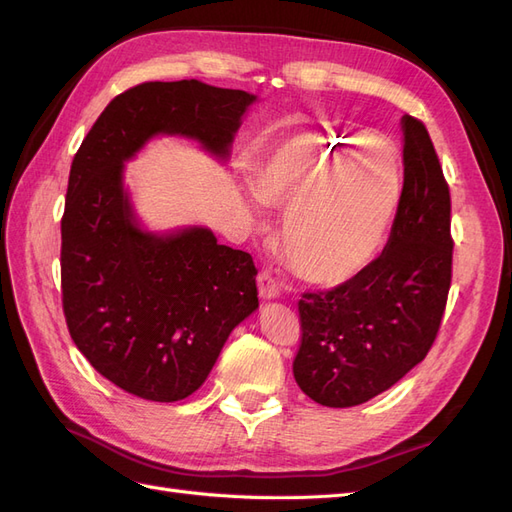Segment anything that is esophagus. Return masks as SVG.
<instances>
[{
	"label": "esophagus",
	"instance_id": "obj_1",
	"mask_svg": "<svg viewBox=\"0 0 512 512\" xmlns=\"http://www.w3.org/2000/svg\"><path fill=\"white\" fill-rule=\"evenodd\" d=\"M258 294L262 299H277L280 297V284L273 277L271 271H260L258 275Z\"/></svg>",
	"mask_w": 512,
	"mask_h": 512
}]
</instances>
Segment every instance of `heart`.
<instances>
[{
	"instance_id": "heart-1",
	"label": "heart",
	"mask_w": 512,
	"mask_h": 512,
	"mask_svg": "<svg viewBox=\"0 0 512 512\" xmlns=\"http://www.w3.org/2000/svg\"><path fill=\"white\" fill-rule=\"evenodd\" d=\"M252 190L262 203L286 205L288 267L309 284L342 286L382 250L401 200V162L382 138L314 126L267 153Z\"/></svg>"
}]
</instances>
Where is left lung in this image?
I'll return each instance as SVG.
<instances>
[{
  "instance_id": "left-lung-1",
  "label": "left lung",
  "mask_w": 512,
  "mask_h": 512,
  "mask_svg": "<svg viewBox=\"0 0 512 512\" xmlns=\"http://www.w3.org/2000/svg\"><path fill=\"white\" fill-rule=\"evenodd\" d=\"M404 188L384 252L354 280L303 292L292 374L316 404L350 408L404 378L436 342L453 275L451 192L423 121L401 119Z\"/></svg>"
}]
</instances>
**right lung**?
Returning <instances> with one entry per match:
<instances>
[{
    "mask_svg": "<svg viewBox=\"0 0 512 512\" xmlns=\"http://www.w3.org/2000/svg\"><path fill=\"white\" fill-rule=\"evenodd\" d=\"M256 96L200 81L141 83L111 100L76 151L61 218V303L98 374L151 401L192 395L230 331L258 307L247 252L209 228L153 235L123 190V162L158 134L226 158Z\"/></svg>",
    "mask_w": 512,
    "mask_h": 512,
    "instance_id": "right-lung-1",
    "label": "right lung"
}]
</instances>
